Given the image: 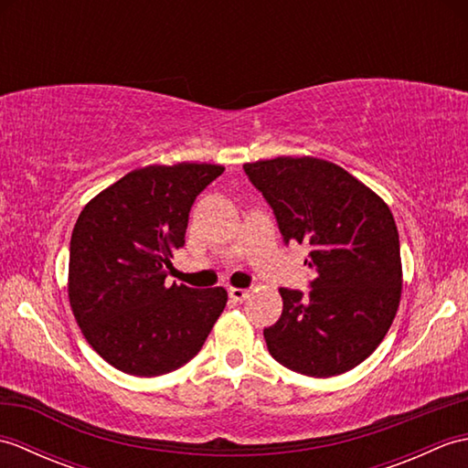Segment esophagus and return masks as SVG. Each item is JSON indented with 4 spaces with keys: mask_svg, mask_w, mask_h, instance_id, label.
I'll list each match as a JSON object with an SVG mask.
<instances>
[{
    "mask_svg": "<svg viewBox=\"0 0 468 468\" xmlns=\"http://www.w3.org/2000/svg\"><path fill=\"white\" fill-rule=\"evenodd\" d=\"M250 290H241V287H231V290H229V297H231L233 302H245L247 297H250Z\"/></svg>",
    "mask_w": 468,
    "mask_h": 468,
    "instance_id": "1",
    "label": "esophagus"
}]
</instances>
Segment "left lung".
Returning <instances> with one entry per match:
<instances>
[{"label":"left lung","mask_w":468,"mask_h":468,"mask_svg":"<svg viewBox=\"0 0 468 468\" xmlns=\"http://www.w3.org/2000/svg\"><path fill=\"white\" fill-rule=\"evenodd\" d=\"M243 168L271 205L285 243L312 250V292L303 297L282 287V317L263 330L267 350L303 376L352 370L380 346L400 305V241L390 207L324 158L277 156Z\"/></svg>","instance_id":"1"}]
</instances>
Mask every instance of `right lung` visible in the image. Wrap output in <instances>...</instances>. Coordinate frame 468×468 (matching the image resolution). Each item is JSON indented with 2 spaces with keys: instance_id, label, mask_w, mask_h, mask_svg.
I'll return each instance as SVG.
<instances>
[{
  "instance_id": "add662e5",
  "label": "right lung",
  "mask_w": 468,
  "mask_h": 468,
  "mask_svg": "<svg viewBox=\"0 0 468 468\" xmlns=\"http://www.w3.org/2000/svg\"><path fill=\"white\" fill-rule=\"evenodd\" d=\"M221 165H148L88 201L69 239L68 297L96 354L131 376H163L201 350L227 305L223 287H166L197 195Z\"/></svg>"
}]
</instances>
